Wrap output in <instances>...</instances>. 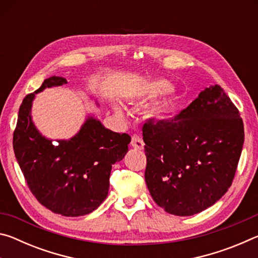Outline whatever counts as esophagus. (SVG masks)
<instances>
[{
	"mask_svg": "<svg viewBox=\"0 0 258 258\" xmlns=\"http://www.w3.org/2000/svg\"><path fill=\"white\" fill-rule=\"evenodd\" d=\"M131 146H132L134 149L142 150L143 147H145V142H143V140L141 139V137H139V135L134 134L132 137V140H131Z\"/></svg>",
	"mask_w": 258,
	"mask_h": 258,
	"instance_id": "1",
	"label": "esophagus"
}]
</instances>
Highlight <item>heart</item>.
<instances>
[{"label": "heart", "instance_id": "obj_1", "mask_svg": "<svg viewBox=\"0 0 258 258\" xmlns=\"http://www.w3.org/2000/svg\"><path fill=\"white\" fill-rule=\"evenodd\" d=\"M169 87H171V84H169V82L166 80H155L148 83V84L143 87L141 97L147 99L156 98L165 92H166L159 101L151 104V106L147 109L146 116L148 118L161 120L165 118L166 115H167L168 110L171 109L174 102V99H175V92H174V90L169 89ZM113 109H115L116 113H119V115L123 112V107H121L120 103L113 104Z\"/></svg>", "mask_w": 258, "mask_h": 258}]
</instances>
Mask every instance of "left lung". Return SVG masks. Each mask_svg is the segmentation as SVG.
I'll use <instances>...</instances> for the list:
<instances>
[{"instance_id": "8db88e82", "label": "left lung", "mask_w": 258, "mask_h": 258, "mask_svg": "<svg viewBox=\"0 0 258 258\" xmlns=\"http://www.w3.org/2000/svg\"><path fill=\"white\" fill-rule=\"evenodd\" d=\"M142 133L148 190L165 212L195 215L232 184L244 131L238 109L220 85L206 87L173 119L149 120Z\"/></svg>"}]
</instances>
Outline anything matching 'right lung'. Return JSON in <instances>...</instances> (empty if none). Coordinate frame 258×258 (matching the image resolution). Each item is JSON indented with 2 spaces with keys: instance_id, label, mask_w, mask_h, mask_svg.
Returning <instances> with one entry per match:
<instances>
[{
  "instance_id": "right-lung-1",
  "label": "right lung",
  "mask_w": 258,
  "mask_h": 258,
  "mask_svg": "<svg viewBox=\"0 0 258 258\" xmlns=\"http://www.w3.org/2000/svg\"><path fill=\"white\" fill-rule=\"evenodd\" d=\"M67 83L66 78L52 76L26 95L19 108L14 150L38 202L53 213L76 217L92 213L107 198L111 167L127 154L131 137L106 128L94 113L87 115L71 139L53 143L44 137L32 118L34 99L46 87Z\"/></svg>"
}]
</instances>
